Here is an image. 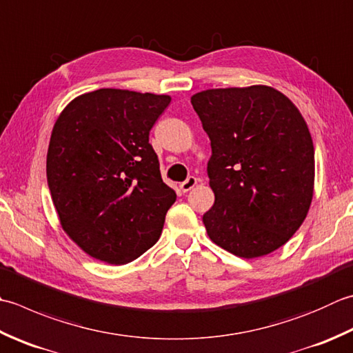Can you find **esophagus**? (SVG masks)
Here are the masks:
<instances>
[{
  "label": "esophagus",
  "mask_w": 353,
  "mask_h": 353,
  "mask_svg": "<svg viewBox=\"0 0 353 353\" xmlns=\"http://www.w3.org/2000/svg\"><path fill=\"white\" fill-rule=\"evenodd\" d=\"M196 185H197V179H196V177H192V176H190L188 179H186L185 182H182V183H181V190H182L183 192H188L190 190L194 188Z\"/></svg>",
  "instance_id": "obj_1"
}]
</instances>
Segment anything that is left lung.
Returning a JSON list of instances; mask_svg holds the SVG:
<instances>
[{"mask_svg": "<svg viewBox=\"0 0 353 353\" xmlns=\"http://www.w3.org/2000/svg\"><path fill=\"white\" fill-rule=\"evenodd\" d=\"M191 103L211 141L210 239L243 259L279 250L314 194V143L299 108L266 85L205 90Z\"/></svg>", "mask_w": 353, "mask_h": 353, "instance_id": "1", "label": "left lung"}]
</instances>
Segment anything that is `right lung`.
I'll use <instances>...</instances> for the list:
<instances>
[{
    "label": "right lung",
    "mask_w": 353,
    "mask_h": 353,
    "mask_svg": "<svg viewBox=\"0 0 353 353\" xmlns=\"http://www.w3.org/2000/svg\"><path fill=\"white\" fill-rule=\"evenodd\" d=\"M171 98L99 88L81 94L54 123L47 183L61 225L82 251L125 265L159 240L176 192L150 143Z\"/></svg>",
    "instance_id": "1"
}]
</instances>
